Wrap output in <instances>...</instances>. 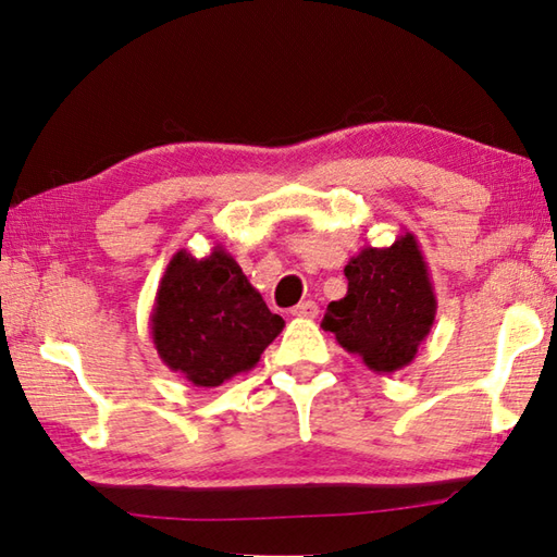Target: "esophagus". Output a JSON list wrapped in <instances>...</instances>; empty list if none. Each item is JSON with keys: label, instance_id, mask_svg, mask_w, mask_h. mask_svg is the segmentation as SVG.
I'll return each mask as SVG.
<instances>
[{"label": "esophagus", "instance_id": "34e87169", "mask_svg": "<svg viewBox=\"0 0 557 557\" xmlns=\"http://www.w3.org/2000/svg\"><path fill=\"white\" fill-rule=\"evenodd\" d=\"M317 313H319V307H317V301H311V299L301 301V305L292 309V317H297V319H317Z\"/></svg>", "mask_w": 557, "mask_h": 557}]
</instances>
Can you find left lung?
<instances>
[{"mask_svg": "<svg viewBox=\"0 0 557 557\" xmlns=\"http://www.w3.org/2000/svg\"><path fill=\"white\" fill-rule=\"evenodd\" d=\"M343 272L348 292L326 307L321 329L372 372L392 375L407 368L438 307L417 236L407 231L387 248L366 246Z\"/></svg>", "mask_w": 557, "mask_h": 557, "instance_id": "obj_1", "label": "left lung"}]
</instances>
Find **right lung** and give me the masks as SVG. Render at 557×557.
Here are the masks:
<instances>
[{
  "instance_id": "add662e5",
  "label": "right lung",
  "mask_w": 557,
  "mask_h": 557,
  "mask_svg": "<svg viewBox=\"0 0 557 557\" xmlns=\"http://www.w3.org/2000/svg\"><path fill=\"white\" fill-rule=\"evenodd\" d=\"M285 321L268 309L226 248L177 250L160 277L150 338L165 366L197 387H219L258 366Z\"/></svg>"
}]
</instances>
